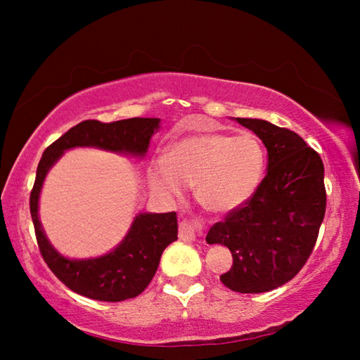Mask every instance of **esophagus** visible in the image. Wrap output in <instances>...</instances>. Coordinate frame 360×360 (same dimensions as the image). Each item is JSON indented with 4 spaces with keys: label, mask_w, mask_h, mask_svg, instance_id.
<instances>
[{
    "label": "esophagus",
    "mask_w": 360,
    "mask_h": 360,
    "mask_svg": "<svg viewBox=\"0 0 360 360\" xmlns=\"http://www.w3.org/2000/svg\"><path fill=\"white\" fill-rule=\"evenodd\" d=\"M203 224L200 219H192V221H181L179 222V238L181 240H187V241H193L202 231Z\"/></svg>",
    "instance_id": "34e87169"
}]
</instances>
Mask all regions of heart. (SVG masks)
Instances as JSON below:
<instances>
[{
    "label": "heart",
    "instance_id": "1",
    "mask_svg": "<svg viewBox=\"0 0 360 360\" xmlns=\"http://www.w3.org/2000/svg\"><path fill=\"white\" fill-rule=\"evenodd\" d=\"M265 167V148L252 133L206 131L169 144L163 160L149 165L148 179L165 197H178L184 186H193L195 198L206 211L225 214L254 197Z\"/></svg>",
    "mask_w": 360,
    "mask_h": 360
}]
</instances>
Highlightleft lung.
Masks as SVG:
<instances>
[{"mask_svg":"<svg viewBox=\"0 0 360 360\" xmlns=\"http://www.w3.org/2000/svg\"><path fill=\"white\" fill-rule=\"evenodd\" d=\"M236 120L265 144L266 176L245 206L212 225L206 241L230 249L233 265L221 275L229 289L260 294L290 281L313 252L326 214L324 163L295 131Z\"/></svg>","mask_w":360,"mask_h":360,"instance_id":"obj_1","label":"left lung"}]
</instances>
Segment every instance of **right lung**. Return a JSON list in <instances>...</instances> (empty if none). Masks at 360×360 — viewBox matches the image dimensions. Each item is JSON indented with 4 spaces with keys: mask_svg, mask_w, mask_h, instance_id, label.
<instances>
[{
    "mask_svg": "<svg viewBox=\"0 0 360 360\" xmlns=\"http://www.w3.org/2000/svg\"><path fill=\"white\" fill-rule=\"evenodd\" d=\"M158 124L160 119L148 117H133L111 124L84 120L53 141L41 157L30 195L36 241L42 259L53 275L79 295L101 302H122L141 294L155 275L162 252L169 243L178 240V219L174 211L162 214L143 212L135 217L129 233L114 251L96 259H66L49 243L38 217L39 193L46 174L65 150L84 146L143 157Z\"/></svg>",
    "mask_w": 360,
    "mask_h": 360,
    "instance_id": "obj_1",
    "label": "right lung"
}]
</instances>
